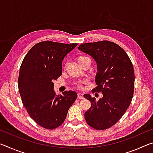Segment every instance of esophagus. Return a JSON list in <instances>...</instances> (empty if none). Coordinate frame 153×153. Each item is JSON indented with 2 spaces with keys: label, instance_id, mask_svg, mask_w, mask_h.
<instances>
[{
  "label": "esophagus",
  "instance_id": "esophagus-1",
  "mask_svg": "<svg viewBox=\"0 0 153 153\" xmlns=\"http://www.w3.org/2000/svg\"><path fill=\"white\" fill-rule=\"evenodd\" d=\"M77 97H78L79 99H82V98H84V95H83L82 93L79 92L78 94H77Z\"/></svg>",
  "mask_w": 153,
  "mask_h": 153
}]
</instances>
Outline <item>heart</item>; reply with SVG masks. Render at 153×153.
Segmentation results:
<instances>
[{
	"label": "heart",
	"mask_w": 153,
	"mask_h": 153,
	"mask_svg": "<svg viewBox=\"0 0 153 153\" xmlns=\"http://www.w3.org/2000/svg\"><path fill=\"white\" fill-rule=\"evenodd\" d=\"M86 60H90V59L86 56H79L78 58H77V61H78L79 63H82V61H86ZM88 81L87 80H84V81L77 82L76 84V87L78 88H82V84L83 83H86Z\"/></svg>",
	"instance_id": "heart-1"
}]
</instances>
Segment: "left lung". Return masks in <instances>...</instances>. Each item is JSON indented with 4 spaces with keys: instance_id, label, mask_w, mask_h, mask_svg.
I'll use <instances>...</instances> for the list:
<instances>
[{
    "instance_id": "left-lung-1",
    "label": "left lung",
    "mask_w": 153,
    "mask_h": 153,
    "mask_svg": "<svg viewBox=\"0 0 153 153\" xmlns=\"http://www.w3.org/2000/svg\"><path fill=\"white\" fill-rule=\"evenodd\" d=\"M78 49L97 62V86L92 92L103 95L98 101L90 94L84 95L91 102L85 120L95 129H108L120 120L132 100L135 79L132 63L121 46L110 41L82 44Z\"/></svg>"
}]
</instances>
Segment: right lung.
Returning <instances> with one entry per match:
<instances>
[{
    "mask_svg": "<svg viewBox=\"0 0 153 153\" xmlns=\"http://www.w3.org/2000/svg\"><path fill=\"white\" fill-rule=\"evenodd\" d=\"M77 45L43 41L28 51L20 67L18 88L30 117L44 128L53 129L64 122L77 98L73 90L56 96L54 80L62 74V62Z\"/></svg>",
    "mask_w": 153,
    "mask_h": 153,
    "instance_id": "obj_1",
    "label": "right lung"
}]
</instances>
